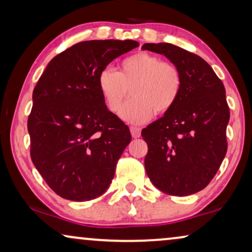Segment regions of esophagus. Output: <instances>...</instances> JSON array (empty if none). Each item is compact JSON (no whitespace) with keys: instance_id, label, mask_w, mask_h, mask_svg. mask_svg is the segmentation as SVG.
<instances>
[{"instance_id":"esophagus-1","label":"esophagus","mask_w":252,"mask_h":252,"mask_svg":"<svg viewBox=\"0 0 252 252\" xmlns=\"http://www.w3.org/2000/svg\"><path fill=\"white\" fill-rule=\"evenodd\" d=\"M130 134H132V136L134 139H137V137H140L141 135V129L139 127H130Z\"/></svg>"}]
</instances>
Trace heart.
Returning <instances> with one entry per match:
<instances>
[{
  "label": "heart",
  "instance_id": "heart-1",
  "mask_svg": "<svg viewBox=\"0 0 252 252\" xmlns=\"http://www.w3.org/2000/svg\"><path fill=\"white\" fill-rule=\"evenodd\" d=\"M98 91L110 111L118 112L129 89L132 98L125 103L120 118L139 125L155 112L163 115L172 109L181 93L182 77L179 68L148 53L126 57L119 72L106 67L97 77Z\"/></svg>",
  "mask_w": 252,
  "mask_h": 252
}]
</instances>
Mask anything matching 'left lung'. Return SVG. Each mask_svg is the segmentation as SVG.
Returning a JSON list of instances; mask_svg holds the SVG:
<instances>
[{
  "mask_svg": "<svg viewBox=\"0 0 252 252\" xmlns=\"http://www.w3.org/2000/svg\"><path fill=\"white\" fill-rule=\"evenodd\" d=\"M142 49L164 55L182 77L175 104L141 133L148 144L146 172L165 194H195L210 184L226 156L225 87L212 67L190 51L171 43H144Z\"/></svg>",
  "mask_w": 252,
  "mask_h": 252,
  "instance_id": "1",
  "label": "left lung"
}]
</instances>
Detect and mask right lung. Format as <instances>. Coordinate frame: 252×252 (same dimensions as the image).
Masks as SVG:
<instances>
[{
  "mask_svg": "<svg viewBox=\"0 0 252 252\" xmlns=\"http://www.w3.org/2000/svg\"><path fill=\"white\" fill-rule=\"evenodd\" d=\"M136 47L133 40L79 42L55 56L37 81L27 120L31 158L61 197L91 201L111 184L132 136L106 108L97 77Z\"/></svg>",
  "mask_w": 252,
  "mask_h": 252,
  "instance_id": "obj_1",
  "label": "right lung"
}]
</instances>
